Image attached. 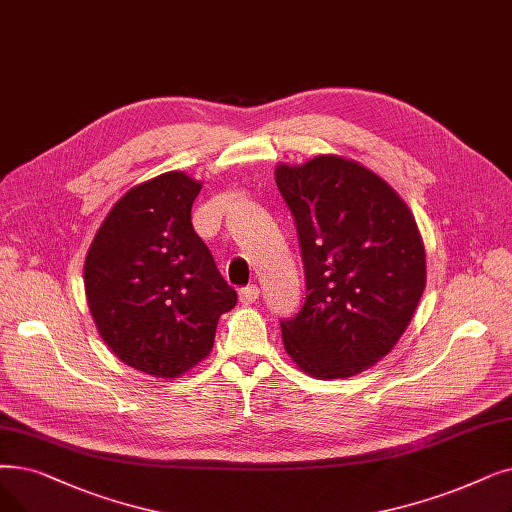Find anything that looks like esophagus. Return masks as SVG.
Instances as JSON below:
<instances>
[{
	"label": "esophagus",
	"instance_id": "34e87169",
	"mask_svg": "<svg viewBox=\"0 0 512 512\" xmlns=\"http://www.w3.org/2000/svg\"><path fill=\"white\" fill-rule=\"evenodd\" d=\"M238 297H240V303H244V305H251V303H255V301L259 299V288H257L255 284L244 286V288H240Z\"/></svg>",
	"mask_w": 512,
	"mask_h": 512
}]
</instances>
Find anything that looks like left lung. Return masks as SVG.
<instances>
[{
	"label": "left lung",
	"instance_id": "1",
	"mask_svg": "<svg viewBox=\"0 0 512 512\" xmlns=\"http://www.w3.org/2000/svg\"><path fill=\"white\" fill-rule=\"evenodd\" d=\"M276 184L307 293L299 314L280 320L284 349L307 374L347 379L393 349L425 291L416 221L385 180L341 157L280 165Z\"/></svg>",
	"mask_w": 512,
	"mask_h": 512
}]
</instances>
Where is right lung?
Returning a JSON list of instances; mask_svg holds the SVG:
<instances>
[{
  "label": "right lung",
  "instance_id": "add662e5",
  "mask_svg": "<svg viewBox=\"0 0 512 512\" xmlns=\"http://www.w3.org/2000/svg\"><path fill=\"white\" fill-rule=\"evenodd\" d=\"M201 184L169 171L121 196L85 257V295L121 362L177 379L207 358L236 291L192 228Z\"/></svg>",
  "mask_w": 512,
  "mask_h": 512
}]
</instances>
